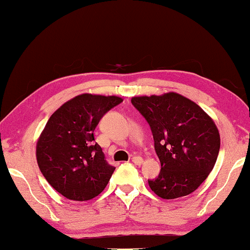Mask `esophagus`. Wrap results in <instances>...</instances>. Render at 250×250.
Here are the masks:
<instances>
[{
    "label": "esophagus",
    "mask_w": 250,
    "mask_h": 250,
    "mask_svg": "<svg viewBox=\"0 0 250 250\" xmlns=\"http://www.w3.org/2000/svg\"><path fill=\"white\" fill-rule=\"evenodd\" d=\"M132 161H133L135 165H137V166H141L144 163V160H143L142 157H133Z\"/></svg>",
    "instance_id": "1"
}]
</instances>
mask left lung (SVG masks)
Segmentation results:
<instances>
[{
	"label": "left lung",
	"instance_id": "8db88e82",
	"mask_svg": "<svg viewBox=\"0 0 250 250\" xmlns=\"http://www.w3.org/2000/svg\"><path fill=\"white\" fill-rule=\"evenodd\" d=\"M132 103L149 124L161 170L150 189L172 200L192 193L216 163L221 138L215 123L198 104L176 92L134 96Z\"/></svg>",
	"mask_w": 250,
	"mask_h": 250
}]
</instances>
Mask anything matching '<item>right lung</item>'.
<instances>
[{"label": "right lung", "instance_id": "add662e5", "mask_svg": "<svg viewBox=\"0 0 250 250\" xmlns=\"http://www.w3.org/2000/svg\"><path fill=\"white\" fill-rule=\"evenodd\" d=\"M123 101L120 96L83 93L67 101L48 120L36 144L38 167L64 198L98 196L115 168L105 160L93 132L102 116Z\"/></svg>", "mask_w": 250, "mask_h": 250}]
</instances>
